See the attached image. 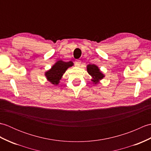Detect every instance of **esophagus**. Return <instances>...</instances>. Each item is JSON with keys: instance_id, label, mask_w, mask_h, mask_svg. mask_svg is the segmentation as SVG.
<instances>
[{"instance_id": "1", "label": "esophagus", "mask_w": 151, "mask_h": 151, "mask_svg": "<svg viewBox=\"0 0 151 151\" xmlns=\"http://www.w3.org/2000/svg\"><path fill=\"white\" fill-rule=\"evenodd\" d=\"M75 64H76V66H80V65H81V61L79 60H76L75 61Z\"/></svg>"}]
</instances>
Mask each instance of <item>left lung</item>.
Here are the masks:
<instances>
[{
  "label": "left lung",
  "mask_w": 151,
  "mask_h": 151,
  "mask_svg": "<svg viewBox=\"0 0 151 151\" xmlns=\"http://www.w3.org/2000/svg\"><path fill=\"white\" fill-rule=\"evenodd\" d=\"M87 70L89 75L93 77L92 81L95 84H97L99 80H101L104 77L103 74L100 72L98 67L95 65H88L87 67Z\"/></svg>",
  "instance_id": "left-lung-1"
}]
</instances>
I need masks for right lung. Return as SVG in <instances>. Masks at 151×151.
<instances>
[{
	"label": "right lung",
	"mask_w": 151,
	"mask_h": 151,
	"mask_svg": "<svg viewBox=\"0 0 151 151\" xmlns=\"http://www.w3.org/2000/svg\"><path fill=\"white\" fill-rule=\"evenodd\" d=\"M72 65H73L72 62H65L63 61H58L52 67V68L45 73V76L48 81L52 84L57 85L59 84L60 80L62 78V75L67 68Z\"/></svg>",
	"instance_id": "obj_1"
}]
</instances>
